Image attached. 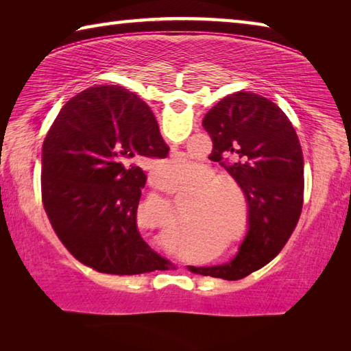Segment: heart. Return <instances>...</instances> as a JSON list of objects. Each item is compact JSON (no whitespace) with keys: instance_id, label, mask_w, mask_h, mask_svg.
I'll return each instance as SVG.
<instances>
[{"instance_id":"1","label":"heart","mask_w":351,"mask_h":351,"mask_svg":"<svg viewBox=\"0 0 351 351\" xmlns=\"http://www.w3.org/2000/svg\"><path fill=\"white\" fill-rule=\"evenodd\" d=\"M199 165L195 161H190L189 158L178 156L173 159H165V161L159 162L153 170V176L156 182L162 189L175 190L181 189L184 184H187L193 180V175L197 173ZM215 182V173L212 170H207L203 178V187H206L201 192V197L204 199H210L206 203L207 212H210V215H215L218 210H221V203H219V195L224 192L223 186H212ZM210 185V188H207ZM214 199L212 200L211 198Z\"/></svg>"}]
</instances>
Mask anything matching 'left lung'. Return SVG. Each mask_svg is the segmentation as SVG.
<instances>
[{"instance_id":"left-lung-1","label":"left lung","mask_w":351,"mask_h":351,"mask_svg":"<svg viewBox=\"0 0 351 351\" xmlns=\"http://www.w3.org/2000/svg\"><path fill=\"white\" fill-rule=\"evenodd\" d=\"M203 127L210 159L234 176L246 195L249 229L229 263L192 272L239 280L263 268L287 245L304 206V153L287 114L258 94L239 91L209 110Z\"/></svg>"}]
</instances>
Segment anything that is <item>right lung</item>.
Returning <instances> with one entry per match:
<instances>
[{
  "label": "right lung",
  "mask_w": 351,
  "mask_h": 351,
  "mask_svg": "<svg viewBox=\"0 0 351 351\" xmlns=\"http://www.w3.org/2000/svg\"><path fill=\"white\" fill-rule=\"evenodd\" d=\"M169 150L152 110L123 86H91L63 105L41 148V199L74 258L116 276L161 268L136 223L147 181L136 161Z\"/></svg>",
  "instance_id": "right-lung-1"
}]
</instances>
